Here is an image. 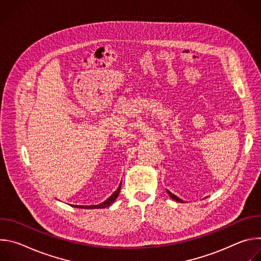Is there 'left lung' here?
I'll use <instances>...</instances> for the list:
<instances>
[{"label":"left lung","instance_id":"1","mask_svg":"<svg viewBox=\"0 0 261 261\" xmlns=\"http://www.w3.org/2000/svg\"><path fill=\"white\" fill-rule=\"evenodd\" d=\"M167 193L169 194V196L173 199V200H175V201H177V202H182V200H180L178 197H176L175 195H173L171 192H169V191H167Z\"/></svg>","mask_w":261,"mask_h":261}]
</instances>
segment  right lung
Segmentation results:
<instances>
[{"label": "right lung", "instance_id": "1", "mask_svg": "<svg viewBox=\"0 0 261 261\" xmlns=\"http://www.w3.org/2000/svg\"><path fill=\"white\" fill-rule=\"evenodd\" d=\"M120 190H121V186L113 195H111L108 199H106L104 202H102L100 204H97V205H72V206L80 207V208H104V207H107L118 198V196L120 194Z\"/></svg>", "mask_w": 261, "mask_h": 261}]
</instances>
